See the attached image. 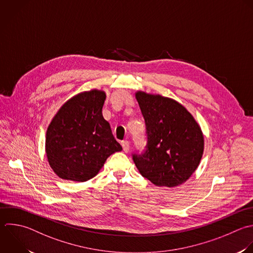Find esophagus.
<instances>
[{"label": "esophagus", "mask_w": 253, "mask_h": 253, "mask_svg": "<svg viewBox=\"0 0 253 253\" xmlns=\"http://www.w3.org/2000/svg\"><path fill=\"white\" fill-rule=\"evenodd\" d=\"M122 145H123V149H124L125 152H128L129 151V142L127 140L123 141Z\"/></svg>", "instance_id": "obj_1"}]
</instances>
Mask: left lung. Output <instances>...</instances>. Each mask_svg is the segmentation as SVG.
Wrapping results in <instances>:
<instances>
[{
	"label": "left lung",
	"instance_id": "left-lung-1",
	"mask_svg": "<svg viewBox=\"0 0 253 253\" xmlns=\"http://www.w3.org/2000/svg\"><path fill=\"white\" fill-rule=\"evenodd\" d=\"M145 123L146 145L132 153L140 174L156 186L175 187L195 172L204 151V136L192 115L178 102L137 92Z\"/></svg>",
	"mask_w": 253,
	"mask_h": 253
}]
</instances>
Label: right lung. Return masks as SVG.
Wrapping results in <instances>:
<instances>
[{
	"label": "right lung",
	"instance_id": "1",
	"mask_svg": "<svg viewBox=\"0 0 253 253\" xmlns=\"http://www.w3.org/2000/svg\"><path fill=\"white\" fill-rule=\"evenodd\" d=\"M105 100L103 91L78 94L68 100L51 121L45 149L58 177L76 182L90 180L111 154L123 149L103 117Z\"/></svg>",
	"mask_w": 253,
	"mask_h": 253
}]
</instances>
